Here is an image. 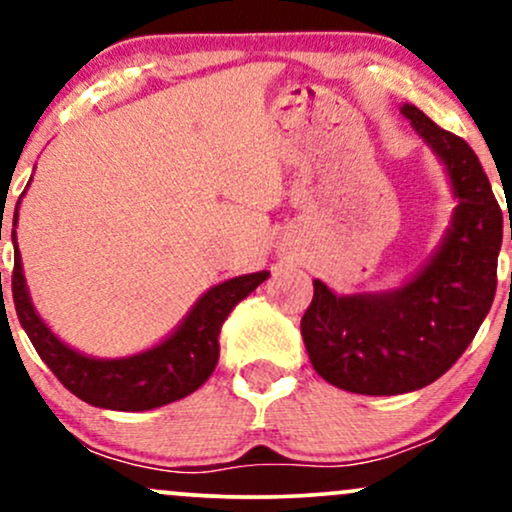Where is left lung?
I'll list each match as a JSON object with an SVG mask.
<instances>
[{
  "mask_svg": "<svg viewBox=\"0 0 512 512\" xmlns=\"http://www.w3.org/2000/svg\"><path fill=\"white\" fill-rule=\"evenodd\" d=\"M448 173L450 228L397 289L339 296L320 279L301 320L320 378L356 395H404L438 380L472 344L496 296L503 214L477 154L416 105L399 108ZM512 240V228H510Z\"/></svg>",
  "mask_w": 512,
  "mask_h": 512,
  "instance_id": "1",
  "label": "left lung"
}]
</instances>
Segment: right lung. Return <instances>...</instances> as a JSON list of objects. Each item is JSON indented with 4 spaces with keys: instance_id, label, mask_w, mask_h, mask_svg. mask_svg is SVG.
<instances>
[{
    "instance_id": "add662e5",
    "label": "right lung",
    "mask_w": 512,
    "mask_h": 512,
    "mask_svg": "<svg viewBox=\"0 0 512 512\" xmlns=\"http://www.w3.org/2000/svg\"><path fill=\"white\" fill-rule=\"evenodd\" d=\"M19 204L21 199L16 202L14 231H11V243H14L11 293H14L16 315L38 356L48 363L57 380L91 407L149 411L192 395L197 387L207 383L219 363V332L223 320L269 276V272L243 274L211 286L197 298L190 313L182 317L180 325L166 339L139 354L120 358L81 354L50 330L31 301L26 276H23L19 243H16Z\"/></svg>"
}]
</instances>
